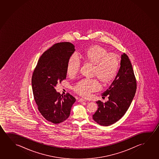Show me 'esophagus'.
<instances>
[{"mask_svg":"<svg viewBox=\"0 0 159 159\" xmlns=\"http://www.w3.org/2000/svg\"><path fill=\"white\" fill-rule=\"evenodd\" d=\"M79 102H86V100H85V99H80L78 100Z\"/></svg>","mask_w":159,"mask_h":159,"instance_id":"34e87169","label":"esophagus"}]
</instances>
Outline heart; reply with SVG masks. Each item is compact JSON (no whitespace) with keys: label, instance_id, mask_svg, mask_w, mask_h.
<instances>
[{"label":"heart","instance_id":"1","mask_svg":"<svg viewBox=\"0 0 159 159\" xmlns=\"http://www.w3.org/2000/svg\"><path fill=\"white\" fill-rule=\"evenodd\" d=\"M94 64L93 74L98 76L104 83L111 80L117 74L119 60L114 55L110 54L104 48L99 46L90 47L88 49L71 55L67 63V72L74 75L80 68L82 61ZM100 87L96 78H83L74 86V90L84 97H88L92 92L98 90Z\"/></svg>","mask_w":159,"mask_h":159}]
</instances>
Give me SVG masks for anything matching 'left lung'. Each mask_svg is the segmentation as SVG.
<instances>
[{
	"instance_id": "1",
	"label": "left lung",
	"mask_w": 159,
	"mask_h": 159,
	"mask_svg": "<svg viewBox=\"0 0 159 159\" xmlns=\"http://www.w3.org/2000/svg\"><path fill=\"white\" fill-rule=\"evenodd\" d=\"M120 67L114 80L104 93L108 96L105 103L96 102L98 109L93 115V120L99 125H112L125 115L133 101L137 89L135 76L128 55H121Z\"/></svg>"
}]
</instances>
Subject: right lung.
Here are the masks:
<instances>
[{
    "label": "right lung",
    "instance_id": "right-lung-1",
    "mask_svg": "<svg viewBox=\"0 0 159 159\" xmlns=\"http://www.w3.org/2000/svg\"><path fill=\"white\" fill-rule=\"evenodd\" d=\"M75 50L69 42L52 45L40 57L32 76V89L38 110L46 120L55 124L68 119L76 101L69 93L63 96L54 88L66 79L68 61Z\"/></svg>",
    "mask_w": 159,
    "mask_h": 159
}]
</instances>
